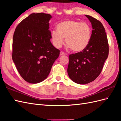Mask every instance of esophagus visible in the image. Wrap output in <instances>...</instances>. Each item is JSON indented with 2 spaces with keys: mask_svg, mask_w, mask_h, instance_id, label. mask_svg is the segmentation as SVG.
<instances>
[{
  "mask_svg": "<svg viewBox=\"0 0 121 121\" xmlns=\"http://www.w3.org/2000/svg\"><path fill=\"white\" fill-rule=\"evenodd\" d=\"M60 56H65V52H63V51H61L60 53Z\"/></svg>",
  "mask_w": 121,
  "mask_h": 121,
  "instance_id": "34e87169",
  "label": "esophagus"
}]
</instances>
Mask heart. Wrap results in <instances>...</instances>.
<instances>
[{"label":"heart","instance_id":"b5f03b06","mask_svg":"<svg viewBox=\"0 0 121 121\" xmlns=\"http://www.w3.org/2000/svg\"><path fill=\"white\" fill-rule=\"evenodd\" d=\"M57 30H52L51 33L53 45L60 48L64 43V38L68 47L75 52L84 50L91 40V29L87 23L66 20L61 22L56 26Z\"/></svg>","mask_w":121,"mask_h":121}]
</instances>
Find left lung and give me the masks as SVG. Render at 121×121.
<instances>
[{"label": "left lung", "mask_w": 121, "mask_h": 121, "mask_svg": "<svg viewBox=\"0 0 121 121\" xmlns=\"http://www.w3.org/2000/svg\"><path fill=\"white\" fill-rule=\"evenodd\" d=\"M91 22L92 30L91 40L84 50L69 56V78L79 84L94 81L101 73L109 55V44L103 25L98 20L85 15Z\"/></svg>", "instance_id": "left-lung-1"}]
</instances>
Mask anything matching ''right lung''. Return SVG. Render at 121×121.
<instances>
[{
    "label": "right lung",
    "mask_w": 121,
    "mask_h": 121,
    "mask_svg": "<svg viewBox=\"0 0 121 121\" xmlns=\"http://www.w3.org/2000/svg\"><path fill=\"white\" fill-rule=\"evenodd\" d=\"M51 15L33 13L17 26L13 37L12 58L25 81L40 83L47 78L60 50L50 42Z\"/></svg>",
    "instance_id": "obj_1"
}]
</instances>
